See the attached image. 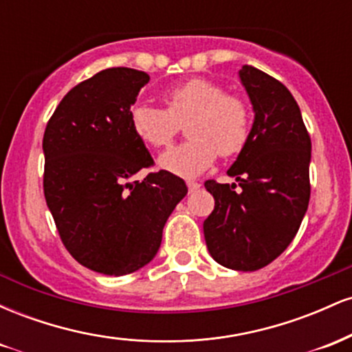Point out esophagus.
<instances>
[{"label":"esophagus","mask_w":352,"mask_h":352,"mask_svg":"<svg viewBox=\"0 0 352 352\" xmlns=\"http://www.w3.org/2000/svg\"><path fill=\"white\" fill-rule=\"evenodd\" d=\"M187 187H188V192H195V190L200 188V184H199V182H195V180H188Z\"/></svg>","instance_id":"obj_1"}]
</instances>
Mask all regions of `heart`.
I'll use <instances>...</instances> for the list:
<instances>
[{
  "instance_id": "obj_1",
  "label": "heart",
  "mask_w": 352,
  "mask_h": 352,
  "mask_svg": "<svg viewBox=\"0 0 352 352\" xmlns=\"http://www.w3.org/2000/svg\"><path fill=\"white\" fill-rule=\"evenodd\" d=\"M165 109L135 104L131 109V125L135 135L153 148L167 147L187 124L188 142L168 148L157 164L173 175L193 177L217 159L235 155L245 147L252 127L246 102L235 94H225L220 84L193 78L164 92Z\"/></svg>"
}]
</instances>
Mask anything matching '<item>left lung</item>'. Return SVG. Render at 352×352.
<instances>
[{"mask_svg": "<svg viewBox=\"0 0 352 352\" xmlns=\"http://www.w3.org/2000/svg\"><path fill=\"white\" fill-rule=\"evenodd\" d=\"M238 76L254 112L248 140L227 172L241 190L205 182L215 208L204 235L217 263L254 272L280 256L300 230L311 193V139L280 80L248 64Z\"/></svg>", "mask_w": 352, "mask_h": 352, "instance_id": "obj_1", "label": "left lung"}]
</instances>
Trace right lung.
<instances>
[{
	"instance_id": "1",
	"label": "right lung",
	"mask_w": 352,
	"mask_h": 352,
	"mask_svg": "<svg viewBox=\"0 0 352 352\" xmlns=\"http://www.w3.org/2000/svg\"><path fill=\"white\" fill-rule=\"evenodd\" d=\"M148 74L111 67L72 87L43 137L44 197L60 240L76 261L109 276L151 263L162 230L187 185L153 164L131 125V107Z\"/></svg>"
}]
</instances>
